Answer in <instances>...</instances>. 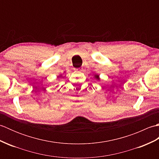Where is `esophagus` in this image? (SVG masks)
<instances>
[{"label": "esophagus", "instance_id": "1", "mask_svg": "<svg viewBox=\"0 0 159 159\" xmlns=\"http://www.w3.org/2000/svg\"><path fill=\"white\" fill-rule=\"evenodd\" d=\"M75 70L76 71H77V72H82L83 71V68L82 67H79V68H76V69H75Z\"/></svg>", "mask_w": 159, "mask_h": 159}]
</instances>
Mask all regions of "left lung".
Returning a JSON list of instances; mask_svg holds the SVG:
<instances>
[{"mask_svg": "<svg viewBox=\"0 0 159 159\" xmlns=\"http://www.w3.org/2000/svg\"><path fill=\"white\" fill-rule=\"evenodd\" d=\"M94 78H95V79H97L98 80H100V76H99V75H98V74L94 75Z\"/></svg>", "mask_w": 159, "mask_h": 159, "instance_id": "8db88e82", "label": "left lung"}]
</instances>
